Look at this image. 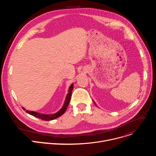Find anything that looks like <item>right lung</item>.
Here are the masks:
<instances>
[{
    "mask_svg": "<svg viewBox=\"0 0 156 156\" xmlns=\"http://www.w3.org/2000/svg\"><path fill=\"white\" fill-rule=\"evenodd\" d=\"M73 90V84H72L70 88H69V93H68L67 96H66V99H65V102L64 103V105L62 107V108L58 111V112H57V113L54 114H52V115H45V114H39L37 112H33V111H28V110H26V112L31 115H33L38 119H40L42 120H45V121H49V120H54L58 117H59L60 116H61L62 115H63L65 112L66 110V108H67L69 104V102L70 101V99H71V96H72V90ZM24 110H25V109L24 108H23Z\"/></svg>",
    "mask_w": 156,
    "mask_h": 156,
    "instance_id": "obj_1",
    "label": "right lung"
}]
</instances>
